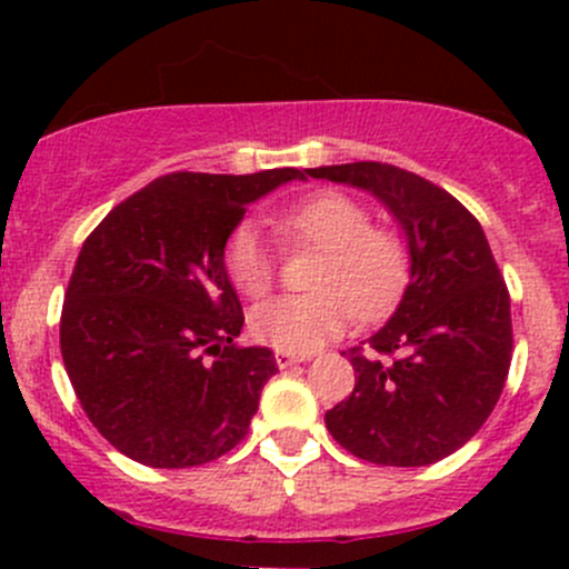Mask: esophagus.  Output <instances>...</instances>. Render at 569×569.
Masks as SVG:
<instances>
[{
	"instance_id": "esophagus-1",
	"label": "esophagus",
	"mask_w": 569,
	"mask_h": 569,
	"mask_svg": "<svg viewBox=\"0 0 569 569\" xmlns=\"http://www.w3.org/2000/svg\"><path fill=\"white\" fill-rule=\"evenodd\" d=\"M274 363H278V369H289V366L302 363V358H297V355H289V352H278L274 355Z\"/></svg>"
}]
</instances>
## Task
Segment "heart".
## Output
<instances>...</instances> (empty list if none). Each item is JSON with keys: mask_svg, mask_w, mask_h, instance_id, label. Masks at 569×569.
<instances>
[{"mask_svg": "<svg viewBox=\"0 0 569 569\" xmlns=\"http://www.w3.org/2000/svg\"><path fill=\"white\" fill-rule=\"evenodd\" d=\"M286 248H313L308 295L274 297L250 313L258 341L289 355H308L336 338L352 319H377L407 283L410 252L391 228L371 226V211L352 194L319 189L274 214ZM226 272L250 300H261L278 280V256L256 222H239L226 242Z\"/></svg>", "mask_w": 569, "mask_h": 569, "instance_id": "obj_1", "label": "heart"}]
</instances>
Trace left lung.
<instances>
[{
    "instance_id": "8db88e82",
    "label": "left lung",
    "mask_w": 569,
    "mask_h": 569,
    "mask_svg": "<svg viewBox=\"0 0 569 569\" xmlns=\"http://www.w3.org/2000/svg\"><path fill=\"white\" fill-rule=\"evenodd\" d=\"M386 203L407 237L410 283L369 349L347 352L355 391L325 412L336 443L375 465L455 455L490 418L512 360L509 291L479 220L438 183L382 162L306 170Z\"/></svg>"
}]
</instances>
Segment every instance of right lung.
<instances>
[{
	"label": "right lung",
	"mask_w": 569,
	"mask_h": 569,
	"mask_svg": "<svg viewBox=\"0 0 569 569\" xmlns=\"http://www.w3.org/2000/svg\"><path fill=\"white\" fill-rule=\"evenodd\" d=\"M302 170L170 173L114 206L68 280L60 352L90 423L129 460L192 468L244 440L278 371L239 347L226 242L248 203Z\"/></svg>",
	"instance_id": "add662e5"
}]
</instances>
